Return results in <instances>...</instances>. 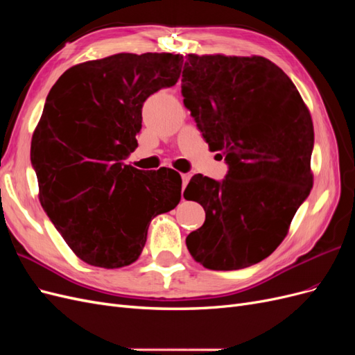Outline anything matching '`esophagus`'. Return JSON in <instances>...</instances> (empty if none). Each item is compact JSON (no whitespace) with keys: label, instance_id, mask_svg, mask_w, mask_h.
Returning <instances> with one entry per match:
<instances>
[{"label":"esophagus","instance_id":"1","mask_svg":"<svg viewBox=\"0 0 355 355\" xmlns=\"http://www.w3.org/2000/svg\"><path fill=\"white\" fill-rule=\"evenodd\" d=\"M189 179H191V175L189 173H185V175H182V188L185 189V187L188 185V182H189Z\"/></svg>","mask_w":355,"mask_h":355}]
</instances>
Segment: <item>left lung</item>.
Returning a JSON list of instances; mask_svg holds the SVG:
<instances>
[{"label": "left lung", "instance_id": "left-lung-1", "mask_svg": "<svg viewBox=\"0 0 355 355\" xmlns=\"http://www.w3.org/2000/svg\"><path fill=\"white\" fill-rule=\"evenodd\" d=\"M182 96L204 141L228 164L225 179L196 175L184 192L206 211L188 250L214 271L261 262L313 188L309 111L292 80L261 56L188 55Z\"/></svg>", "mask_w": 355, "mask_h": 355}]
</instances>
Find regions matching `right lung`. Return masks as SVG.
Here are the masks:
<instances>
[{"mask_svg":"<svg viewBox=\"0 0 355 355\" xmlns=\"http://www.w3.org/2000/svg\"><path fill=\"white\" fill-rule=\"evenodd\" d=\"M182 63L171 53H120L69 68L51 87L31 163L42 209L81 261L130 265L151 219L179 204L178 171H144L124 159L137 146L144 102L178 83Z\"/></svg>","mask_w":355,"mask_h":355,"instance_id":"obj_1","label":"right lung"}]
</instances>
